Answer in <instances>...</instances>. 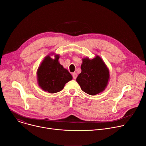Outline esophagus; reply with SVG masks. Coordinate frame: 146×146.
I'll list each match as a JSON object with an SVG mask.
<instances>
[{
  "mask_svg": "<svg viewBox=\"0 0 146 146\" xmlns=\"http://www.w3.org/2000/svg\"><path fill=\"white\" fill-rule=\"evenodd\" d=\"M72 76H73V78H74V79H75L76 78V77H77V74H76V72L73 73V74H72Z\"/></svg>",
  "mask_w": 146,
  "mask_h": 146,
  "instance_id": "1",
  "label": "esophagus"
}]
</instances>
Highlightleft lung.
I'll use <instances>...</instances> for the list:
<instances>
[{"mask_svg": "<svg viewBox=\"0 0 146 146\" xmlns=\"http://www.w3.org/2000/svg\"><path fill=\"white\" fill-rule=\"evenodd\" d=\"M80 68L82 71L78 75L76 81L84 92L94 96L106 89L110 79V72L100 56L96 55L92 59L82 58Z\"/></svg>", "mask_w": 146, "mask_h": 146, "instance_id": "left-lung-1", "label": "left lung"}]
</instances>
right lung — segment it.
<instances>
[{"mask_svg":"<svg viewBox=\"0 0 146 146\" xmlns=\"http://www.w3.org/2000/svg\"><path fill=\"white\" fill-rule=\"evenodd\" d=\"M46 56L37 70V80L39 87L45 92L55 93L62 90L65 85L72 79L71 74L58 61L59 54L54 58Z\"/></svg>","mask_w":146,"mask_h":146,"instance_id":"1","label":"right lung"}]
</instances>
